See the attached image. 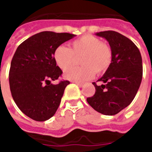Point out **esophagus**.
<instances>
[{"instance_id":"34e87169","label":"esophagus","mask_w":152,"mask_h":152,"mask_svg":"<svg viewBox=\"0 0 152 152\" xmlns=\"http://www.w3.org/2000/svg\"><path fill=\"white\" fill-rule=\"evenodd\" d=\"M74 83H75V84H77V86H79V87H82V86H83V84H82V83H80V82H77V81H74Z\"/></svg>"}]
</instances>
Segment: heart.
Listing matches in <instances>:
<instances>
[{"mask_svg": "<svg viewBox=\"0 0 152 152\" xmlns=\"http://www.w3.org/2000/svg\"><path fill=\"white\" fill-rule=\"evenodd\" d=\"M82 56L80 67L66 70L64 77L68 80L81 82L89 80L94 74L101 75L110 67L113 51L110 46L102 42L96 36L86 34L74 40L71 48L59 45L54 52V59L61 70H65L73 64L75 57Z\"/></svg>", "mask_w": 152, "mask_h": 152, "instance_id": "b5f03b06", "label": "heart"}]
</instances>
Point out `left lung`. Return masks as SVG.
Returning <instances> with one entry per match:
<instances>
[{
    "label": "left lung",
    "instance_id": "left-lung-1",
    "mask_svg": "<svg viewBox=\"0 0 152 152\" xmlns=\"http://www.w3.org/2000/svg\"><path fill=\"white\" fill-rule=\"evenodd\" d=\"M96 35L109 42L113 51V61L103 77V83L95 87L94 96L87 101L96 111L112 116L128 107L133 100L142 79V60L138 47L132 41L115 31L108 30Z\"/></svg>",
    "mask_w": 152,
    "mask_h": 152
}]
</instances>
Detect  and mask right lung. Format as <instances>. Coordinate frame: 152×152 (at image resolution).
<instances>
[{
  "label": "right lung",
  "mask_w": 152,
  "mask_h": 152,
  "mask_svg": "<svg viewBox=\"0 0 152 152\" xmlns=\"http://www.w3.org/2000/svg\"><path fill=\"white\" fill-rule=\"evenodd\" d=\"M75 35L44 31L28 38L17 47L12 58L9 83L13 99L26 116L45 121L54 116L68 80L58 84L62 71L56 65L55 49Z\"/></svg>",
  "instance_id": "right-lung-1"
}]
</instances>
